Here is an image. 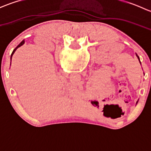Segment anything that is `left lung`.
Returning <instances> with one entry per match:
<instances>
[{"label":"left lung","mask_w":151,"mask_h":151,"mask_svg":"<svg viewBox=\"0 0 151 151\" xmlns=\"http://www.w3.org/2000/svg\"><path fill=\"white\" fill-rule=\"evenodd\" d=\"M136 55H137V57L138 58V59H139V63H140V64H141V62H140V60H139V56H138L137 55V54H136Z\"/></svg>","instance_id":"8db88e82"}]
</instances>
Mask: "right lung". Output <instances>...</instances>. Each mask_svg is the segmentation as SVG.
Wrapping results in <instances>:
<instances>
[{
  "label": "right lung",
  "instance_id": "right-lung-1",
  "mask_svg": "<svg viewBox=\"0 0 151 151\" xmlns=\"http://www.w3.org/2000/svg\"><path fill=\"white\" fill-rule=\"evenodd\" d=\"M24 43H25V41H24V40H22V42H20V43H19V45H18V46H17V47H16V48H15V49H14V50H13V52H12V55H11V60H12V55H14V52H15V51H16V50H17V48H19V47H21V46H22V45H24Z\"/></svg>",
  "mask_w": 151,
  "mask_h": 151
}]
</instances>
